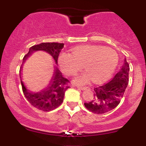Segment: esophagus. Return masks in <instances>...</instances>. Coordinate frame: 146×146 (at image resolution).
I'll return each mask as SVG.
<instances>
[{
    "instance_id": "34e87169",
    "label": "esophagus",
    "mask_w": 146,
    "mask_h": 146,
    "mask_svg": "<svg viewBox=\"0 0 146 146\" xmlns=\"http://www.w3.org/2000/svg\"><path fill=\"white\" fill-rule=\"evenodd\" d=\"M77 87H78L79 89L82 90H86V89H87V88H88V87H86V86H77Z\"/></svg>"
}]
</instances>
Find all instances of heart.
I'll use <instances>...</instances> for the list:
<instances>
[{
	"mask_svg": "<svg viewBox=\"0 0 146 146\" xmlns=\"http://www.w3.org/2000/svg\"><path fill=\"white\" fill-rule=\"evenodd\" d=\"M119 56L112 48L100 45L76 46L71 53L63 52L58 57L60 67L68 76L74 75L82 69L86 71L74 80L76 84H86L91 78L96 83L108 80L115 71Z\"/></svg>",
	"mask_w": 146,
	"mask_h": 146,
	"instance_id": "heart-1",
	"label": "heart"
}]
</instances>
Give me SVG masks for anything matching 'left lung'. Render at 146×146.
<instances>
[{
  "label": "left lung",
  "mask_w": 146,
  "mask_h": 146,
  "mask_svg": "<svg viewBox=\"0 0 146 146\" xmlns=\"http://www.w3.org/2000/svg\"><path fill=\"white\" fill-rule=\"evenodd\" d=\"M130 66L124 58L121 69L115 77L104 84L94 88V99L84 103L85 107L95 114H104L116 108L123 98L128 84Z\"/></svg>",
  "instance_id": "8db88e82"
}]
</instances>
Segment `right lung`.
Masks as SVG:
<instances>
[{
	"instance_id": "add662e5",
	"label": "right lung",
	"mask_w": 146,
	"mask_h": 146,
	"mask_svg": "<svg viewBox=\"0 0 146 146\" xmlns=\"http://www.w3.org/2000/svg\"><path fill=\"white\" fill-rule=\"evenodd\" d=\"M63 47V43L58 42H43L34 45L29 48L28 53L25 56L23 60V64L20 69V78L23 93L33 106L42 111L48 112L58 108L62 103L65 91L69 88L67 84L69 81L64 78L57 66L58 56ZM38 50H43L48 53L53 58L56 65L54 66L53 76L48 86L40 92H32L26 88L23 82L21 79V68L26 60L32 53Z\"/></svg>"
}]
</instances>
